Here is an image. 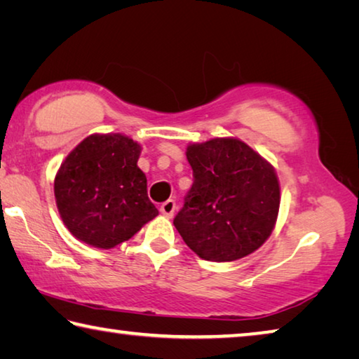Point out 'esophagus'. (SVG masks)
I'll return each mask as SVG.
<instances>
[{"label":"esophagus","mask_w":359,"mask_h":359,"mask_svg":"<svg viewBox=\"0 0 359 359\" xmlns=\"http://www.w3.org/2000/svg\"><path fill=\"white\" fill-rule=\"evenodd\" d=\"M160 212H161L163 215H166V217L171 218L174 215V212H175V201H172V199H168L166 203L161 204Z\"/></svg>","instance_id":"1"}]
</instances>
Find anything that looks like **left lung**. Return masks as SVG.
<instances>
[{"label": "left lung", "mask_w": 359, "mask_h": 359, "mask_svg": "<svg viewBox=\"0 0 359 359\" xmlns=\"http://www.w3.org/2000/svg\"><path fill=\"white\" fill-rule=\"evenodd\" d=\"M194 182L174 218L199 258L226 263L253 253L269 239L280 208L274 166L238 137L187 145Z\"/></svg>", "instance_id": "obj_1"}]
</instances>
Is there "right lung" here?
<instances>
[{"mask_svg":"<svg viewBox=\"0 0 359 359\" xmlns=\"http://www.w3.org/2000/svg\"><path fill=\"white\" fill-rule=\"evenodd\" d=\"M142 145L121 133H95L58 168L53 193L69 233L95 248L117 247L158 215L137 166Z\"/></svg>","mask_w":359,"mask_h":359,"instance_id":"add662e5","label":"right lung"}]
</instances>
